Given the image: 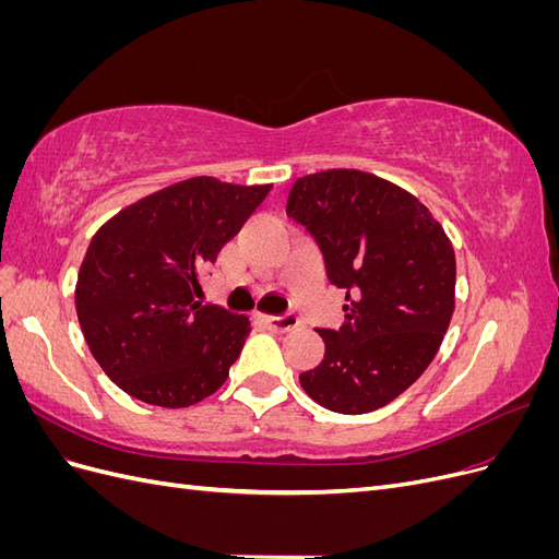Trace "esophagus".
<instances>
[{"label": "esophagus", "instance_id": "34e87169", "mask_svg": "<svg viewBox=\"0 0 559 559\" xmlns=\"http://www.w3.org/2000/svg\"><path fill=\"white\" fill-rule=\"evenodd\" d=\"M261 319L273 333H289L298 326V317L294 314H277V317H261Z\"/></svg>", "mask_w": 559, "mask_h": 559}]
</instances>
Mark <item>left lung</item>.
I'll use <instances>...</instances> for the list:
<instances>
[{
  "label": "left lung",
  "mask_w": 559,
  "mask_h": 559,
  "mask_svg": "<svg viewBox=\"0 0 559 559\" xmlns=\"http://www.w3.org/2000/svg\"><path fill=\"white\" fill-rule=\"evenodd\" d=\"M286 214L310 230L326 275L345 289L343 326L319 329L324 359L300 373L326 411L373 413L433 361L454 312V249L401 186L361 170L296 179Z\"/></svg>",
  "instance_id": "left-lung-1"
}]
</instances>
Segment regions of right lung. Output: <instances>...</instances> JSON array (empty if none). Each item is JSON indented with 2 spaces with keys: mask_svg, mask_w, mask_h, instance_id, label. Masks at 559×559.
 Instances as JSON below:
<instances>
[{
  "mask_svg": "<svg viewBox=\"0 0 559 559\" xmlns=\"http://www.w3.org/2000/svg\"><path fill=\"white\" fill-rule=\"evenodd\" d=\"M270 189L191 177L132 202L93 235L76 317L95 361L126 394L189 408L226 382L251 321L195 300L200 273Z\"/></svg>",
  "mask_w": 559,
  "mask_h": 559,
  "instance_id": "add662e5",
  "label": "right lung"
}]
</instances>
